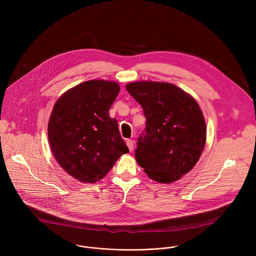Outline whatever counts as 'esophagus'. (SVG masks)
<instances>
[{
    "instance_id": "34e87169",
    "label": "esophagus",
    "mask_w": 256,
    "mask_h": 256,
    "mask_svg": "<svg viewBox=\"0 0 256 256\" xmlns=\"http://www.w3.org/2000/svg\"><path fill=\"white\" fill-rule=\"evenodd\" d=\"M126 144H127V146L129 148V150L132 152L133 148H134V141L131 140V139H128V140L126 141Z\"/></svg>"
}]
</instances>
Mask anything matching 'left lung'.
I'll return each mask as SVG.
<instances>
[{"label": "left lung", "mask_w": 256, "mask_h": 256, "mask_svg": "<svg viewBox=\"0 0 256 256\" xmlns=\"http://www.w3.org/2000/svg\"><path fill=\"white\" fill-rule=\"evenodd\" d=\"M126 90L146 117L135 150L137 162L158 182L180 180L197 164L206 142V124L197 102L168 82H136Z\"/></svg>", "instance_id": "obj_1"}]
</instances>
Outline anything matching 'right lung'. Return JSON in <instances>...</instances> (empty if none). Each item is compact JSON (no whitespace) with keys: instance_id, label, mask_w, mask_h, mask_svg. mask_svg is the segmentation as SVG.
Instances as JSON below:
<instances>
[{"instance_id":"add662e5","label":"right lung","mask_w":256,"mask_h":256,"mask_svg":"<svg viewBox=\"0 0 256 256\" xmlns=\"http://www.w3.org/2000/svg\"><path fill=\"white\" fill-rule=\"evenodd\" d=\"M117 82L92 80L66 92L55 104L48 123L52 152L74 178L94 183L129 152L110 108L119 94Z\"/></svg>"}]
</instances>
